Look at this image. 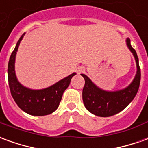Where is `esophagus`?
Returning a JSON list of instances; mask_svg holds the SVG:
<instances>
[{
    "label": "esophagus",
    "instance_id": "obj_1",
    "mask_svg": "<svg viewBox=\"0 0 148 148\" xmlns=\"http://www.w3.org/2000/svg\"><path fill=\"white\" fill-rule=\"evenodd\" d=\"M85 71V69H84V67H82V66H79V67H77V74H81V73H83Z\"/></svg>",
    "mask_w": 148,
    "mask_h": 148
}]
</instances>
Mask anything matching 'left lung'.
<instances>
[{
  "mask_svg": "<svg viewBox=\"0 0 148 148\" xmlns=\"http://www.w3.org/2000/svg\"><path fill=\"white\" fill-rule=\"evenodd\" d=\"M126 44L135 58L136 63V74L127 86L114 91L105 90L99 87L88 76L81 74L85 79V86L82 90L83 103L87 110L95 115L110 117L119 113L129 105L138 92L141 77L139 58L136 51L131 45L130 38L126 39Z\"/></svg>",
  "mask_w": 148,
  "mask_h": 148,
  "instance_id": "obj_1",
  "label": "left lung"
}]
</instances>
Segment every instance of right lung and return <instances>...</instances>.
<instances>
[{"mask_svg":"<svg viewBox=\"0 0 148 148\" xmlns=\"http://www.w3.org/2000/svg\"><path fill=\"white\" fill-rule=\"evenodd\" d=\"M25 34V33L18 40L9 58L8 79L10 92L17 106L25 113L34 116L47 115L58 109L64 91L69 86L71 78L76 73H73L44 89L34 90L23 86L16 77L15 61L18 47Z\"/></svg>","mask_w":148,"mask_h":148,"instance_id":"obj_1","label":"right lung"}]
</instances>
